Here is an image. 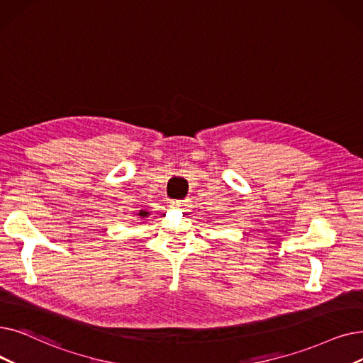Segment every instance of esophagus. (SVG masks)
I'll return each instance as SVG.
<instances>
[{
  "label": "esophagus",
  "instance_id": "obj_1",
  "mask_svg": "<svg viewBox=\"0 0 363 363\" xmlns=\"http://www.w3.org/2000/svg\"><path fill=\"white\" fill-rule=\"evenodd\" d=\"M188 206V200H173L172 208L173 209H185Z\"/></svg>",
  "mask_w": 363,
  "mask_h": 363
}]
</instances>
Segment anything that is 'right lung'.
Here are the masks:
<instances>
[{
    "mask_svg": "<svg viewBox=\"0 0 363 363\" xmlns=\"http://www.w3.org/2000/svg\"><path fill=\"white\" fill-rule=\"evenodd\" d=\"M138 215H139L140 218H147V216L150 215V212H147V211H140Z\"/></svg>",
    "mask_w": 363,
    "mask_h": 363,
    "instance_id": "1",
    "label": "right lung"
}]
</instances>
